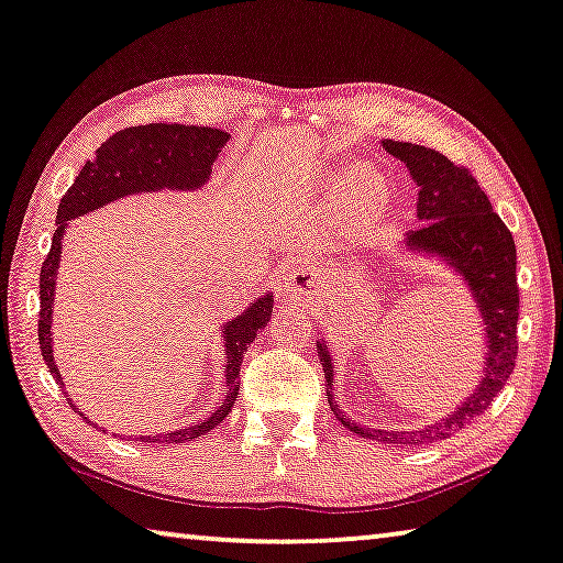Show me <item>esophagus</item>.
Masks as SVG:
<instances>
[{
  "instance_id": "obj_1",
  "label": "esophagus",
  "mask_w": 563,
  "mask_h": 563,
  "mask_svg": "<svg viewBox=\"0 0 563 563\" xmlns=\"http://www.w3.org/2000/svg\"><path fill=\"white\" fill-rule=\"evenodd\" d=\"M307 276L305 272H291L282 279V289H279V297H297V291H301V282H305Z\"/></svg>"
}]
</instances>
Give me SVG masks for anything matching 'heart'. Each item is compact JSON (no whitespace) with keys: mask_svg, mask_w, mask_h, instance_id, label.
Instances as JSON below:
<instances>
[{"mask_svg":"<svg viewBox=\"0 0 563 563\" xmlns=\"http://www.w3.org/2000/svg\"><path fill=\"white\" fill-rule=\"evenodd\" d=\"M336 178H340V170L324 168V170H319L314 186L319 188V191L327 194L334 188ZM377 191H379V180L372 176L369 170H357L350 178L347 188H344V206H347L350 211H362L372 201V198L377 196Z\"/></svg>","mask_w":563,"mask_h":563,"instance_id":"1","label":"heart"}]
</instances>
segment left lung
<instances>
[{
	"mask_svg": "<svg viewBox=\"0 0 563 563\" xmlns=\"http://www.w3.org/2000/svg\"><path fill=\"white\" fill-rule=\"evenodd\" d=\"M383 148L400 158L408 166L410 176L418 184V221L422 227L408 233L405 244L412 252L435 254L451 266V269L468 284L483 317L486 330V362H483L481 385L468 400L457 405L453 415L435 420L432 426L395 432L365 428L340 415L334 405L332 379L334 365L332 354L324 340L317 342L319 362L324 367L327 400L336 412V418L347 430L362 438L377 440V443H400L420 445L435 443L451 435L453 430L468 426L488 410L506 379L511 377L518 354V282H516V244L511 231L493 211L488 196L481 191L478 180L471 176L468 168L455 166L443 153L426 148V145L383 141Z\"/></svg>",
	"mask_w": 563,
	"mask_h": 563,
	"instance_id": "1",
	"label": "left lung"
}]
</instances>
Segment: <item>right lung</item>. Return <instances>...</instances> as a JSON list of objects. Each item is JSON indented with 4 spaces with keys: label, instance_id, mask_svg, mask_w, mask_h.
I'll return each mask as SVG.
<instances>
[{
    "label": "right lung",
    "instance_id": "right-lung-1",
    "mask_svg": "<svg viewBox=\"0 0 563 563\" xmlns=\"http://www.w3.org/2000/svg\"><path fill=\"white\" fill-rule=\"evenodd\" d=\"M229 133L219 128H198V125H168L151 123L118 131L112 137L95 151V158L77 173L75 184L67 188L63 201L57 206V231L52 236L49 254L45 256L40 272V322L37 336L42 360L47 362L52 377H59L57 362L52 357V307H55V279L59 254H63V236L67 221L85 216L95 209H102L118 198L133 194L151 191H196L211 176L213 161L229 141ZM274 299L272 294L258 297L254 305L223 324V350H227V387H223V402L209 418L196 422V426L155 432V435H137L141 443H188V440L201 438L213 430L231 412L239 395V372L241 360L249 344L254 342L258 330H264L272 319ZM70 408L80 412V408L67 397ZM82 415V412H80Z\"/></svg>",
    "mask_w": 563,
    "mask_h": 563
}]
</instances>
